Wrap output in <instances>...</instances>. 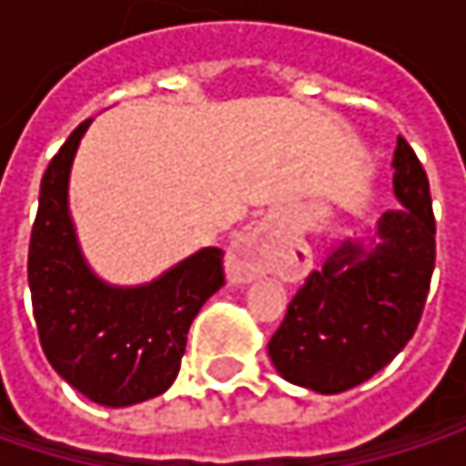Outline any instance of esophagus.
I'll list each match as a JSON object with an SVG mask.
<instances>
[{"label":"esophagus","mask_w":466,"mask_h":466,"mask_svg":"<svg viewBox=\"0 0 466 466\" xmlns=\"http://www.w3.org/2000/svg\"><path fill=\"white\" fill-rule=\"evenodd\" d=\"M278 232L275 221H258L245 234H239L227 256V272L232 283H250L267 272H275V261L269 253V237Z\"/></svg>","instance_id":"esophagus-1"}]
</instances>
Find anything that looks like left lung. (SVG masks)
Segmentation results:
<instances>
[{"instance_id":"1","label":"left lung","mask_w":466,"mask_h":466,"mask_svg":"<svg viewBox=\"0 0 466 466\" xmlns=\"http://www.w3.org/2000/svg\"><path fill=\"white\" fill-rule=\"evenodd\" d=\"M394 197L370 239L334 245L294 294L267 350L294 386L339 394L380 372L416 334L431 272L434 216L419 156L397 140Z\"/></svg>"}]
</instances>
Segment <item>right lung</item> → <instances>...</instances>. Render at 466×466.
<instances>
[{
  "instance_id": "obj_1",
  "label": "right lung",
  "mask_w": 466,
  "mask_h": 466,
  "mask_svg": "<svg viewBox=\"0 0 466 466\" xmlns=\"http://www.w3.org/2000/svg\"><path fill=\"white\" fill-rule=\"evenodd\" d=\"M83 121L50 158L29 242V289L50 367L83 397L129 408L164 394L177 378L188 326L224 286V250L202 248L142 286L94 275L69 216V169Z\"/></svg>"
}]
</instances>
